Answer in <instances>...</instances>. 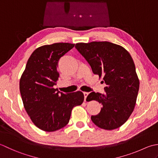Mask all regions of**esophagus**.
Returning a JSON list of instances; mask_svg holds the SVG:
<instances>
[{
  "instance_id": "obj_1",
  "label": "esophagus",
  "mask_w": 158,
  "mask_h": 158,
  "mask_svg": "<svg viewBox=\"0 0 158 158\" xmlns=\"http://www.w3.org/2000/svg\"><path fill=\"white\" fill-rule=\"evenodd\" d=\"M84 96H85V102H86V97H87L88 95H89V93L87 92H84Z\"/></svg>"
}]
</instances>
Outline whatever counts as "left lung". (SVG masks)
Listing matches in <instances>:
<instances>
[{
    "mask_svg": "<svg viewBox=\"0 0 158 158\" xmlns=\"http://www.w3.org/2000/svg\"><path fill=\"white\" fill-rule=\"evenodd\" d=\"M75 48L106 85L104 94L92 92L86 98L102 105L100 112L91 116L93 123L107 130L121 127L132 113L139 90L132 58L125 48L108 41L78 43Z\"/></svg>",
    "mask_w": 158,
    "mask_h": 158,
    "instance_id": "left-lung-1",
    "label": "left lung"
}]
</instances>
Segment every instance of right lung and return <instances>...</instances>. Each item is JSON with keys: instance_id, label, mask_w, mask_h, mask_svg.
Instances as JSON below:
<instances>
[{"instance_id": "add662e5", "label": "right lung", "mask_w": 158, "mask_h": 158, "mask_svg": "<svg viewBox=\"0 0 158 158\" xmlns=\"http://www.w3.org/2000/svg\"><path fill=\"white\" fill-rule=\"evenodd\" d=\"M75 44L56 43L37 48L28 59L20 80L24 106L31 121L46 131L69 123L72 108L82 104L81 91L65 94L53 88L59 79L58 63Z\"/></svg>"}]
</instances>
